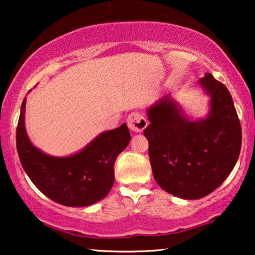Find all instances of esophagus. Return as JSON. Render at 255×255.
<instances>
[{"label": "esophagus", "instance_id": "34e87169", "mask_svg": "<svg viewBox=\"0 0 255 255\" xmlns=\"http://www.w3.org/2000/svg\"><path fill=\"white\" fill-rule=\"evenodd\" d=\"M147 121L146 118L139 113H132L128 117V127L133 132H141L147 127Z\"/></svg>", "mask_w": 255, "mask_h": 255}]
</instances>
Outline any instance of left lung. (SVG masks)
Instances as JSON below:
<instances>
[{
  "label": "left lung",
  "mask_w": 255,
  "mask_h": 255,
  "mask_svg": "<svg viewBox=\"0 0 255 255\" xmlns=\"http://www.w3.org/2000/svg\"><path fill=\"white\" fill-rule=\"evenodd\" d=\"M200 85L210 111L191 121L165 96L148 108L144 130L153 176L167 193L184 200L207 196L232 172L242 148V127L228 88L207 73Z\"/></svg>",
  "instance_id": "obj_1"
}]
</instances>
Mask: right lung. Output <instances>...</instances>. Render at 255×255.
Instances as JSON below:
<instances>
[{"instance_id":"right-lung-1","label":"right lung","mask_w":255,"mask_h":255,"mask_svg":"<svg viewBox=\"0 0 255 255\" xmlns=\"http://www.w3.org/2000/svg\"><path fill=\"white\" fill-rule=\"evenodd\" d=\"M25 102L24 99L20 107L16 145L20 163L34 186L66 207H87L106 197L114 186L116 158L130 142L127 124L97 135L76 154L51 156L34 147L27 137Z\"/></svg>"}]
</instances>
